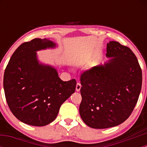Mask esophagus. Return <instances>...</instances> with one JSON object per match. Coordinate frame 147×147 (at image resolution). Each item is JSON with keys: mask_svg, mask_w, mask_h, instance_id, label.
I'll return each mask as SVG.
<instances>
[{"mask_svg": "<svg viewBox=\"0 0 147 147\" xmlns=\"http://www.w3.org/2000/svg\"><path fill=\"white\" fill-rule=\"evenodd\" d=\"M81 87H82V85H81V84L77 83V85H76V90H77V92H79V91L80 90Z\"/></svg>", "mask_w": 147, "mask_h": 147, "instance_id": "1", "label": "esophagus"}]
</instances>
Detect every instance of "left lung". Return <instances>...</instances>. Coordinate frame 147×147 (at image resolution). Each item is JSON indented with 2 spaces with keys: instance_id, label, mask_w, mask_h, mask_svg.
<instances>
[{
  "instance_id": "8db88e82",
  "label": "left lung",
  "mask_w": 147,
  "mask_h": 147,
  "mask_svg": "<svg viewBox=\"0 0 147 147\" xmlns=\"http://www.w3.org/2000/svg\"><path fill=\"white\" fill-rule=\"evenodd\" d=\"M110 58L81 76L79 114L86 125L107 129L122 124L134 109L141 91L142 75L136 55L119 42L107 43Z\"/></svg>"
}]
</instances>
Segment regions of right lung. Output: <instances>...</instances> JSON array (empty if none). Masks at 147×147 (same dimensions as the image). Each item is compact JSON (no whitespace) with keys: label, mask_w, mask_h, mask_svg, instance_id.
Returning <instances> with one entry per match:
<instances>
[{"label":"right lung","mask_w":147,"mask_h":147,"mask_svg":"<svg viewBox=\"0 0 147 147\" xmlns=\"http://www.w3.org/2000/svg\"><path fill=\"white\" fill-rule=\"evenodd\" d=\"M57 46L48 38L25 42L15 50L5 70L7 103L25 124L43 126L53 122L61 104L75 92V79L63 82L55 67L38 59L37 51Z\"/></svg>","instance_id":"right-lung-1"}]
</instances>
